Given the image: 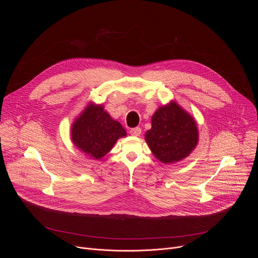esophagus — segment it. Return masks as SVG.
<instances>
[{"instance_id": "obj_1", "label": "esophagus", "mask_w": 258, "mask_h": 258, "mask_svg": "<svg viewBox=\"0 0 258 258\" xmlns=\"http://www.w3.org/2000/svg\"><path fill=\"white\" fill-rule=\"evenodd\" d=\"M130 133L132 136H139L142 133V130H141V127H135V128H132L130 131Z\"/></svg>"}]
</instances>
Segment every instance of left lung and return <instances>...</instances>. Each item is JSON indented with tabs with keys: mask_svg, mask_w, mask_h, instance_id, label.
<instances>
[{
	"mask_svg": "<svg viewBox=\"0 0 258 258\" xmlns=\"http://www.w3.org/2000/svg\"><path fill=\"white\" fill-rule=\"evenodd\" d=\"M145 137L158 160L173 163L194 150L198 142V130L191 115L172 102L154 113L152 127Z\"/></svg>",
	"mask_w": 258,
	"mask_h": 258,
	"instance_id": "obj_1",
	"label": "left lung"
}]
</instances>
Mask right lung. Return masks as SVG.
Here are the masks:
<instances>
[{
    "label": "right lung",
    "mask_w": 258,
    "mask_h": 258,
    "mask_svg": "<svg viewBox=\"0 0 258 258\" xmlns=\"http://www.w3.org/2000/svg\"><path fill=\"white\" fill-rule=\"evenodd\" d=\"M126 135L122 125L113 120L104 108L89 105L71 128V138L77 147L89 156L99 159L112 149L118 138Z\"/></svg>",
    "instance_id": "obj_1"
}]
</instances>
